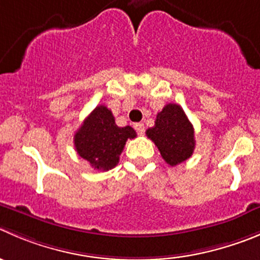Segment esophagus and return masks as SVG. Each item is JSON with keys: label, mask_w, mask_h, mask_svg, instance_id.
<instances>
[{"label": "esophagus", "mask_w": 260, "mask_h": 260, "mask_svg": "<svg viewBox=\"0 0 260 260\" xmlns=\"http://www.w3.org/2000/svg\"><path fill=\"white\" fill-rule=\"evenodd\" d=\"M134 127H135V130H137V133H138V134H139V135H143V134H144L145 127H144V125H143V123H140V122L135 123Z\"/></svg>", "instance_id": "1"}]
</instances>
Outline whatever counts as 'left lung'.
<instances>
[{
    "label": "left lung",
    "mask_w": 260,
    "mask_h": 260,
    "mask_svg": "<svg viewBox=\"0 0 260 260\" xmlns=\"http://www.w3.org/2000/svg\"><path fill=\"white\" fill-rule=\"evenodd\" d=\"M170 166L191 157L195 148L194 127L179 105L169 103L158 112L153 127L145 132Z\"/></svg>",
    "instance_id": "left-lung-1"
}]
</instances>
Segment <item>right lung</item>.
Wrapping results in <instances>:
<instances>
[{"mask_svg":"<svg viewBox=\"0 0 260 260\" xmlns=\"http://www.w3.org/2000/svg\"><path fill=\"white\" fill-rule=\"evenodd\" d=\"M137 137L132 126L116 125L111 110L97 106L84 120L74 135V145L83 159L98 171H108L117 166L127 139Z\"/></svg>","mask_w":260,"mask_h":260,"instance_id":"right-lung-1","label":"right lung"}]
</instances>
